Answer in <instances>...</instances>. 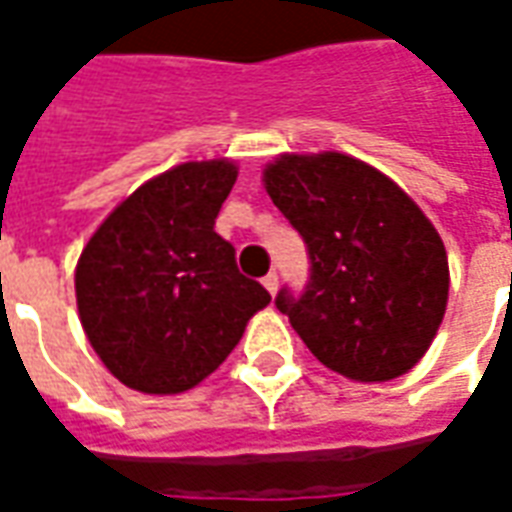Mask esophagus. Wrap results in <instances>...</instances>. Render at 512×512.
<instances>
[{
	"instance_id": "obj_1",
	"label": "esophagus",
	"mask_w": 512,
	"mask_h": 512,
	"mask_svg": "<svg viewBox=\"0 0 512 512\" xmlns=\"http://www.w3.org/2000/svg\"><path fill=\"white\" fill-rule=\"evenodd\" d=\"M263 285H266L268 293L274 296V293H277V288H279V274H277V271H268L266 277H263Z\"/></svg>"
}]
</instances>
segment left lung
Here are the masks:
<instances>
[{"label": "left lung", "mask_w": 512, "mask_h": 512, "mask_svg": "<svg viewBox=\"0 0 512 512\" xmlns=\"http://www.w3.org/2000/svg\"><path fill=\"white\" fill-rule=\"evenodd\" d=\"M266 191L304 238L310 279L285 285L277 310L323 365L354 381H389L428 351L447 307L450 268L414 200L359 158L282 156Z\"/></svg>", "instance_id": "1"}]
</instances>
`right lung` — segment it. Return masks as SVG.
Here are the masks:
<instances>
[{
    "label": "right lung",
    "instance_id": "right-lung-1",
    "mask_svg": "<svg viewBox=\"0 0 512 512\" xmlns=\"http://www.w3.org/2000/svg\"><path fill=\"white\" fill-rule=\"evenodd\" d=\"M238 169L189 161L109 213L76 266L87 340L112 376L147 395L197 386L230 356L268 290L213 230Z\"/></svg>",
    "mask_w": 512,
    "mask_h": 512
}]
</instances>
